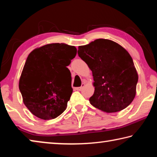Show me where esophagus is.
Here are the masks:
<instances>
[{"label":"esophagus","mask_w":157,"mask_h":157,"mask_svg":"<svg viewBox=\"0 0 157 157\" xmlns=\"http://www.w3.org/2000/svg\"><path fill=\"white\" fill-rule=\"evenodd\" d=\"M84 85L85 84L84 83H82V86L80 87H77V88H75V89L77 90V91H81V90L82 89V88H83V87L84 86Z\"/></svg>","instance_id":"esophagus-1"}]
</instances>
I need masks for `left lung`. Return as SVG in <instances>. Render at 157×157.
<instances>
[{
  "label": "left lung",
  "mask_w": 157,
  "mask_h": 157,
  "mask_svg": "<svg viewBox=\"0 0 157 157\" xmlns=\"http://www.w3.org/2000/svg\"><path fill=\"white\" fill-rule=\"evenodd\" d=\"M78 53L94 76L95 91L90 103L107 113L128 107L136 95L139 79L129 52L116 42L98 39L79 46Z\"/></svg>",
  "instance_id": "1"
}]
</instances>
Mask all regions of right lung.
<instances>
[{"label":"right lung","mask_w":157,"mask_h":157,"mask_svg":"<svg viewBox=\"0 0 157 157\" xmlns=\"http://www.w3.org/2000/svg\"><path fill=\"white\" fill-rule=\"evenodd\" d=\"M76 54L75 46L59 43L45 45L29 54L18 87L23 103L33 115L50 120L66 110L73 93L67 66Z\"/></svg>","instance_id":"right-lung-1"}]
</instances>
